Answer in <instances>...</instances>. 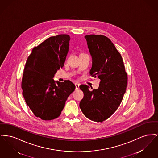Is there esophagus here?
Returning <instances> with one entry per match:
<instances>
[{
  "label": "esophagus",
  "instance_id": "34e87169",
  "mask_svg": "<svg viewBox=\"0 0 158 158\" xmlns=\"http://www.w3.org/2000/svg\"><path fill=\"white\" fill-rule=\"evenodd\" d=\"M79 83H75V88L76 90H77V89H78L79 88Z\"/></svg>",
  "mask_w": 158,
  "mask_h": 158
}]
</instances>
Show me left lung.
Here are the masks:
<instances>
[{
  "mask_svg": "<svg viewBox=\"0 0 158 158\" xmlns=\"http://www.w3.org/2000/svg\"><path fill=\"white\" fill-rule=\"evenodd\" d=\"M92 59L90 75L101 80L97 89L86 85L79 88L84 97L79 106L89 120L102 122L120 105L127 85V74L122 57L108 38L101 35L85 36Z\"/></svg>",
  "mask_w": 158,
  "mask_h": 158,
  "instance_id": "1",
  "label": "left lung"
}]
</instances>
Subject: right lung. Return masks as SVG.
Instances as JSON below:
<instances>
[{"instance_id": "1", "label": "right lung", "mask_w": 158, "mask_h": 158, "mask_svg": "<svg viewBox=\"0 0 158 158\" xmlns=\"http://www.w3.org/2000/svg\"><path fill=\"white\" fill-rule=\"evenodd\" d=\"M70 37L67 34L51 37L35 47L23 73V95L32 112L43 120L59 117L75 85L67 80L55 82L54 76L64 66Z\"/></svg>"}]
</instances>
